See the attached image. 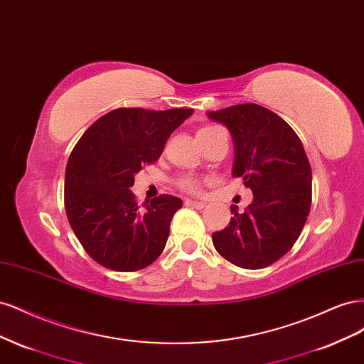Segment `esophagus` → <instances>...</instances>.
Wrapping results in <instances>:
<instances>
[{
	"instance_id": "obj_1",
	"label": "esophagus",
	"mask_w": 364,
	"mask_h": 364,
	"mask_svg": "<svg viewBox=\"0 0 364 364\" xmlns=\"http://www.w3.org/2000/svg\"><path fill=\"white\" fill-rule=\"evenodd\" d=\"M185 205L190 206V208H196V209H203L206 206L205 202H200V200H191V199H186L185 200Z\"/></svg>"
}]
</instances>
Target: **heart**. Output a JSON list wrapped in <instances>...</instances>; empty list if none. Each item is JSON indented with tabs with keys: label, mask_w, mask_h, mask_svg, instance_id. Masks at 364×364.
Wrapping results in <instances>:
<instances>
[{
	"label": "heart",
	"mask_w": 364,
	"mask_h": 364,
	"mask_svg": "<svg viewBox=\"0 0 364 364\" xmlns=\"http://www.w3.org/2000/svg\"><path fill=\"white\" fill-rule=\"evenodd\" d=\"M215 129H218V126H205V127L197 130V134H208V132H213ZM178 185L181 190H183L186 193H199V190H200L199 179L191 178V176H183V178L179 179Z\"/></svg>",
	"instance_id": "obj_1"
}]
</instances>
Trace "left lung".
Instances as JSON below:
<instances>
[{"label": "left lung", "mask_w": 364, "mask_h": 364, "mask_svg": "<svg viewBox=\"0 0 364 364\" xmlns=\"http://www.w3.org/2000/svg\"><path fill=\"white\" fill-rule=\"evenodd\" d=\"M234 139V178H243L253 200L229 225L213 234L217 252L243 269H262L287 253L311 206V167L299 136L259 105H235L208 112Z\"/></svg>", "instance_id": "obj_1"}]
</instances>
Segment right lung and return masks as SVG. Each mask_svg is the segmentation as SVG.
<instances>
[{"label":"right lung","instance_id":"obj_1","mask_svg":"<svg viewBox=\"0 0 364 364\" xmlns=\"http://www.w3.org/2000/svg\"><path fill=\"white\" fill-rule=\"evenodd\" d=\"M191 114L186 107H119L98 118L73 149L65 171V209L75 237L103 267L141 270L167 245L182 200L161 194L141 208L130 186Z\"/></svg>","mask_w":364,"mask_h":364}]
</instances>
